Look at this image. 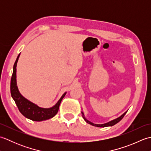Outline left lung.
<instances>
[{
  "mask_svg": "<svg viewBox=\"0 0 151 151\" xmlns=\"http://www.w3.org/2000/svg\"><path fill=\"white\" fill-rule=\"evenodd\" d=\"M127 111H125L123 115H121L120 117H117V119H114V120H112V121H109V122H108V123H106L101 124H94L93 123H91V121H88V120L87 119H86V118L85 117L84 114V112L82 111V117L84 118V119L85 120V121L86 122V123H88V124H91V125H93V126L97 127H111V126H114V125H115V124H117V123H119V121L122 119L123 118V117L124 116V115L127 114Z\"/></svg>",
  "mask_w": 151,
  "mask_h": 151,
  "instance_id": "obj_1",
  "label": "left lung"
}]
</instances>
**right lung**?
Here are the masks:
<instances>
[{
	"mask_svg": "<svg viewBox=\"0 0 151 151\" xmlns=\"http://www.w3.org/2000/svg\"><path fill=\"white\" fill-rule=\"evenodd\" d=\"M19 56H20V54H19L17 59H16L14 68H13V74L10 83L12 97L15 102V104L17 105L19 111L25 117L34 121H42L49 119L55 116L58 113L61 102L66 95V92L64 93L55 105L49 108H41L36 104L28 101L26 98H24L19 91L17 85V80H16V70H17L16 67H17V63L18 62Z\"/></svg>",
	"mask_w": 151,
	"mask_h": 151,
	"instance_id": "obj_1",
	"label": "right lung"
}]
</instances>
